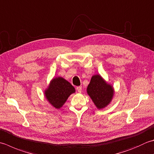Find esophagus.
<instances>
[{"instance_id": "obj_1", "label": "esophagus", "mask_w": 154, "mask_h": 154, "mask_svg": "<svg viewBox=\"0 0 154 154\" xmlns=\"http://www.w3.org/2000/svg\"><path fill=\"white\" fill-rule=\"evenodd\" d=\"M77 90L78 92L81 93V90H82V87H81V86L77 87Z\"/></svg>"}]
</instances>
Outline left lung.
I'll use <instances>...</instances> for the list:
<instances>
[{
    "mask_svg": "<svg viewBox=\"0 0 154 154\" xmlns=\"http://www.w3.org/2000/svg\"><path fill=\"white\" fill-rule=\"evenodd\" d=\"M87 93L98 109L109 105L114 96V88L100 75H93L87 86Z\"/></svg>",
    "mask_w": 154,
    "mask_h": 154,
    "instance_id": "left-lung-1",
    "label": "left lung"
}]
</instances>
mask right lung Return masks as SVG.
Here are the masks:
<instances>
[{
  "instance_id": "1",
  "label": "right lung",
  "mask_w": 154,
  "mask_h": 154,
  "mask_svg": "<svg viewBox=\"0 0 154 154\" xmlns=\"http://www.w3.org/2000/svg\"><path fill=\"white\" fill-rule=\"evenodd\" d=\"M75 93L71 84L62 77H54L44 91L47 101L56 109H60L65 103L68 97Z\"/></svg>"
}]
</instances>
